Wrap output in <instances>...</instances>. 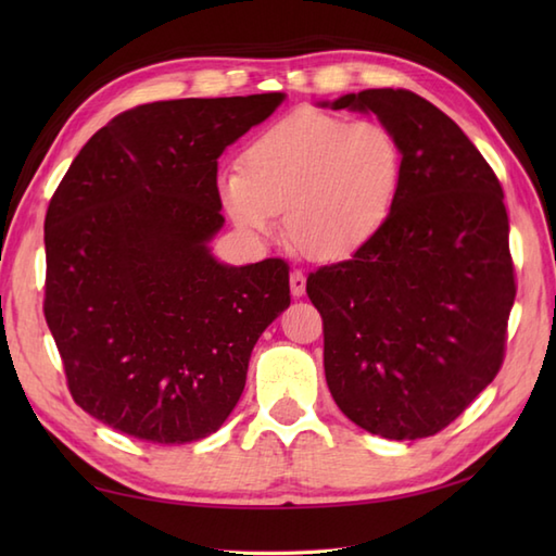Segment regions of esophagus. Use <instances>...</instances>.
<instances>
[{
	"instance_id": "1",
	"label": "esophagus",
	"mask_w": 556,
	"mask_h": 556,
	"mask_svg": "<svg viewBox=\"0 0 556 556\" xmlns=\"http://www.w3.org/2000/svg\"><path fill=\"white\" fill-rule=\"evenodd\" d=\"M289 285H291V293H293V296H296V299L303 296V293H305V275H303L301 269H293V271H291Z\"/></svg>"
}]
</instances>
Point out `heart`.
Wrapping results in <instances>:
<instances>
[{"label":"heart","instance_id":"1","mask_svg":"<svg viewBox=\"0 0 556 556\" xmlns=\"http://www.w3.org/2000/svg\"><path fill=\"white\" fill-rule=\"evenodd\" d=\"M404 152L380 122L303 110L253 138L241 169L217 191L248 241L265 243L287 212L289 241L315 260H344L368 245L392 215Z\"/></svg>","mask_w":556,"mask_h":556}]
</instances>
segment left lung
Masks as SVG:
<instances>
[{"label":"left lung","mask_w":556,"mask_h":556,"mask_svg":"<svg viewBox=\"0 0 556 556\" xmlns=\"http://www.w3.org/2000/svg\"><path fill=\"white\" fill-rule=\"evenodd\" d=\"M317 108L372 112L404 152L382 231L305 285L323 315L327 387L363 430L430 437L504 361L516 285L500 179L468 136L410 90L349 92Z\"/></svg>","instance_id":"obj_1"}]
</instances>
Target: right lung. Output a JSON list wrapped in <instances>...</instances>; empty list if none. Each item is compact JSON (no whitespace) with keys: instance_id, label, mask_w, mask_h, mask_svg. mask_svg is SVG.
Instances as JSON below:
<instances>
[{"instance_id":"1","label":"right lung","mask_w":556,"mask_h":556,"mask_svg":"<svg viewBox=\"0 0 556 556\" xmlns=\"http://www.w3.org/2000/svg\"><path fill=\"white\" fill-rule=\"evenodd\" d=\"M285 92L140 104L71 162L45 217V320L76 404L155 444L217 432L260 334L289 308V265H224L217 160Z\"/></svg>"}]
</instances>
